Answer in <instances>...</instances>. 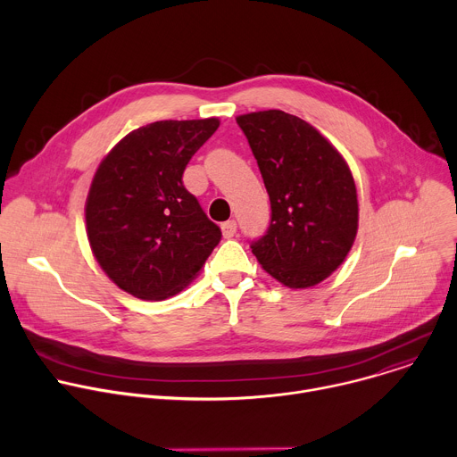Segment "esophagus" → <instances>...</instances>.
I'll return each instance as SVG.
<instances>
[{
	"label": "esophagus",
	"instance_id": "esophagus-1",
	"mask_svg": "<svg viewBox=\"0 0 457 457\" xmlns=\"http://www.w3.org/2000/svg\"><path fill=\"white\" fill-rule=\"evenodd\" d=\"M235 233H237V222L235 220H228V222L222 224L224 238H231V237H235Z\"/></svg>",
	"mask_w": 457,
	"mask_h": 457
}]
</instances>
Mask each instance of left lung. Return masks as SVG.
I'll list each match as a JSON object with an SVG mask.
<instances>
[{"label":"left lung","mask_w":457,"mask_h":457,"mask_svg":"<svg viewBox=\"0 0 457 457\" xmlns=\"http://www.w3.org/2000/svg\"><path fill=\"white\" fill-rule=\"evenodd\" d=\"M262 173L271 222L251 251L278 282L303 289L344 262L358 231L353 173L316 128L282 110L237 117Z\"/></svg>","instance_id":"1"}]
</instances>
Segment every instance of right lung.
Here are the masks:
<instances>
[{
  "instance_id": "obj_1",
  "label": "right lung",
  "mask_w": 457,
  "mask_h": 457,
  "mask_svg": "<svg viewBox=\"0 0 457 457\" xmlns=\"http://www.w3.org/2000/svg\"><path fill=\"white\" fill-rule=\"evenodd\" d=\"M219 119L157 120L128 134L99 164L87 231L103 271L141 300H164L197 275L222 238L182 184Z\"/></svg>"
}]
</instances>
